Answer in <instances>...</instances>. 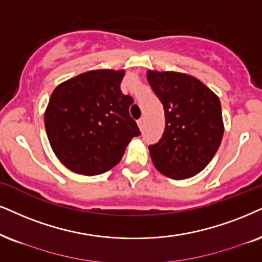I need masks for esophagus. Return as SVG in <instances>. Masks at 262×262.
I'll list each match as a JSON object with an SVG mask.
<instances>
[{
	"label": "esophagus",
	"mask_w": 262,
	"mask_h": 262,
	"mask_svg": "<svg viewBox=\"0 0 262 262\" xmlns=\"http://www.w3.org/2000/svg\"><path fill=\"white\" fill-rule=\"evenodd\" d=\"M144 118H140V120H139L138 121V125H139V128H140V129H142V128H144Z\"/></svg>",
	"instance_id": "34e87169"
}]
</instances>
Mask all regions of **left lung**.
<instances>
[{"label": "left lung", "mask_w": 262, "mask_h": 262, "mask_svg": "<svg viewBox=\"0 0 262 262\" xmlns=\"http://www.w3.org/2000/svg\"><path fill=\"white\" fill-rule=\"evenodd\" d=\"M146 75L165 116L163 135L148 146L151 160L170 179L194 177L213 160L223 140L219 98L193 76L152 70Z\"/></svg>", "instance_id": "1"}]
</instances>
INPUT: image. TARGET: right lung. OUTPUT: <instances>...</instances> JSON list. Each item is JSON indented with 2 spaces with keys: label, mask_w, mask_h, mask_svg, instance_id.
I'll return each instance as SVG.
<instances>
[{
  "label": "right lung",
  "mask_w": 262,
  "mask_h": 262,
  "mask_svg": "<svg viewBox=\"0 0 262 262\" xmlns=\"http://www.w3.org/2000/svg\"><path fill=\"white\" fill-rule=\"evenodd\" d=\"M124 70H92L54 89L45 112L49 144L66 168L77 174H102L121 161L140 135L129 115L130 95L121 92Z\"/></svg>",
  "instance_id": "1"
}]
</instances>
